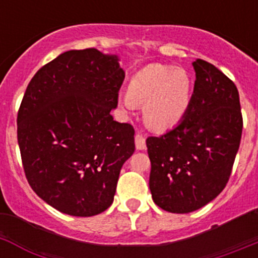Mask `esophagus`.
<instances>
[{
	"label": "esophagus",
	"instance_id": "esophagus-1",
	"mask_svg": "<svg viewBox=\"0 0 258 258\" xmlns=\"http://www.w3.org/2000/svg\"><path fill=\"white\" fill-rule=\"evenodd\" d=\"M134 141H136L137 150H145L146 149V140H145V137H143L142 134L137 133Z\"/></svg>",
	"mask_w": 258,
	"mask_h": 258
}]
</instances>
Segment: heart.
Instances as JSON below:
<instances>
[{"label":"heart","instance_id":"heart-1","mask_svg":"<svg viewBox=\"0 0 258 258\" xmlns=\"http://www.w3.org/2000/svg\"><path fill=\"white\" fill-rule=\"evenodd\" d=\"M191 99V80L182 68L151 64L133 77L129 95L122 98V106L134 109L146 103V122L157 131H165L179 122Z\"/></svg>","mask_w":258,"mask_h":258}]
</instances>
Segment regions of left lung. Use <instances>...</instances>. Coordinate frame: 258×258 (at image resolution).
Wrapping results in <instances>:
<instances>
[{
    "instance_id": "left-lung-1",
    "label": "left lung",
    "mask_w": 258,
    "mask_h": 258,
    "mask_svg": "<svg viewBox=\"0 0 258 258\" xmlns=\"http://www.w3.org/2000/svg\"><path fill=\"white\" fill-rule=\"evenodd\" d=\"M192 66L197 80L182 120L163 136L146 141L152 200L170 213H190L220 195L243 129L235 84L203 59Z\"/></svg>"
}]
</instances>
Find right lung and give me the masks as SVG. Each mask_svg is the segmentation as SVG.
<instances>
[{"instance_id": "1", "label": "right lung", "mask_w": 258, "mask_h": 258, "mask_svg": "<svg viewBox=\"0 0 258 258\" xmlns=\"http://www.w3.org/2000/svg\"><path fill=\"white\" fill-rule=\"evenodd\" d=\"M125 72L116 55L70 50L32 77L18 112V143L32 190L59 212L90 217L113 202L136 150L131 124L113 120Z\"/></svg>"}]
</instances>
